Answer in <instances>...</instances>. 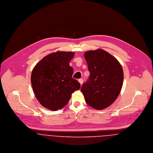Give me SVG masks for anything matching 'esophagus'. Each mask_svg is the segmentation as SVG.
I'll use <instances>...</instances> for the list:
<instances>
[{
    "label": "esophagus",
    "instance_id": "esophagus-1",
    "mask_svg": "<svg viewBox=\"0 0 153 153\" xmlns=\"http://www.w3.org/2000/svg\"><path fill=\"white\" fill-rule=\"evenodd\" d=\"M78 81H79V82L80 83V84H81V85H82V84H83V79H82V78L79 79H78Z\"/></svg>",
    "mask_w": 153,
    "mask_h": 153
}]
</instances>
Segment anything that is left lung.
Wrapping results in <instances>:
<instances>
[{"label":"left lung","mask_w":153,"mask_h":153,"mask_svg":"<svg viewBox=\"0 0 153 153\" xmlns=\"http://www.w3.org/2000/svg\"><path fill=\"white\" fill-rule=\"evenodd\" d=\"M90 76L81 89L85 101L98 110L110 106L123 86L124 73L118 60L105 51L98 49L84 54Z\"/></svg>","instance_id":"1"}]
</instances>
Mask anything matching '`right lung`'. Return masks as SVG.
<instances>
[{"mask_svg": "<svg viewBox=\"0 0 153 153\" xmlns=\"http://www.w3.org/2000/svg\"><path fill=\"white\" fill-rule=\"evenodd\" d=\"M74 52L58 51L45 56L33 68L31 84L36 98L46 108L56 111L65 106L81 85L72 78L69 62Z\"/></svg>", "mask_w": 153, "mask_h": 153, "instance_id": "1", "label": "right lung"}]
</instances>
